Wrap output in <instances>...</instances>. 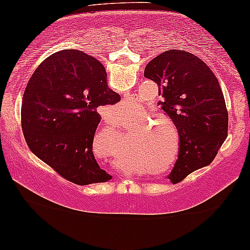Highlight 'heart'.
<instances>
[{"instance_id": "1", "label": "heart", "mask_w": 250, "mask_h": 250, "mask_svg": "<svg viewBox=\"0 0 250 250\" xmlns=\"http://www.w3.org/2000/svg\"><path fill=\"white\" fill-rule=\"evenodd\" d=\"M136 108L135 104L126 103L121 106V114L130 115ZM148 124L142 126L141 137L134 142L130 146V155L135 157L136 162L141 163L145 167H152L153 173H162L167 167H157L163 162L167 156V148L164 142L152 128L145 129Z\"/></svg>"}]
</instances>
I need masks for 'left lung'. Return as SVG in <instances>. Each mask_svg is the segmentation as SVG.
I'll return each mask as SVG.
<instances>
[{"label": "left lung", "instance_id": "1", "mask_svg": "<svg viewBox=\"0 0 250 250\" xmlns=\"http://www.w3.org/2000/svg\"><path fill=\"white\" fill-rule=\"evenodd\" d=\"M144 77L159 86L161 110L179 133L178 160L167 179L175 184L216 157L228 135V110L216 76L197 56L167 50L149 61Z\"/></svg>", "mask_w": 250, "mask_h": 250}]
</instances>
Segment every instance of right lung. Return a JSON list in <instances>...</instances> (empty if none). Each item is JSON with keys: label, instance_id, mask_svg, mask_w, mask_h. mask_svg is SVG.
Instances as JSON below:
<instances>
[{"label": "right lung", "instance_id": "1", "mask_svg": "<svg viewBox=\"0 0 250 250\" xmlns=\"http://www.w3.org/2000/svg\"><path fill=\"white\" fill-rule=\"evenodd\" d=\"M99 61L75 49L48 57L24 90L21 124L26 144L40 160L68 181L86 184L112 179L93 153L98 108L121 96L109 89Z\"/></svg>", "mask_w": 250, "mask_h": 250}]
</instances>
